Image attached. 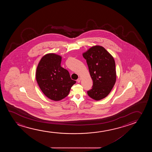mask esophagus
<instances>
[{
    "label": "esophagus",
    "instance_id": "obj_1",
    "mask_svg": "<svg viewBox=\"0 0 152 152\" xmlns=\"http://www.w3.org/2000/svg\"><path fill=\"white\" fill-rule=\"evenodd\" d=\"M80 80H81V78H79L78 79H77V81L78 83H80Z\"/></svg>",
    "mask_w": 152,
    "mask_h": 152
}]
</instances>
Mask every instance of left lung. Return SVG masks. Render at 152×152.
Here are the masks:
<instances>
[{
  "mask_svg": "<svg viewBox=\"0 0 152 152\" xmlns=\"http://www.w3.org/2000/svg\"><path fill=\"white\" fill-rule=\"evenodd\" d=\"M83 56L93 80L92 88L88 94L94 100H102L110 93L116 80L114 58L101 46H92Z\"/></svg>",
  "mask_w": 152,
  "mask_h": 152,
  "instance_id": "left-lung-1",
  "label": "left lung"
}]
</instances>
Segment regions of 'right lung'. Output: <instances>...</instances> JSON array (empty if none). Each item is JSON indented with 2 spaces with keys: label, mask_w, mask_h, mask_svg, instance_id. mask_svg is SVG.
<instances>
[{
  "label": "right lung",
  "mask_w": 152,
  "mask_h": 152,
  "mask_svg": "<svg viewBox=\"0 0 152 152\" xmlns=\"http://www.w3.org/2000/svg\"><path fill=\"white\" fill-rule=\"evenodd\" d=\"M62 56L48 53L38 64L36 79L43 94L50 100L58 101L68 96L76 81L71 79L69 72L61 66Z\"/></svg>",
  "instance_id": "1"
}]
</instances>
